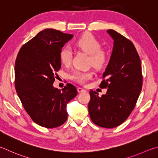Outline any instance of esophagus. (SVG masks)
I'll use <instances>...</instances> for the list:
<instances>
[{
    "instance_id": "34e87169",
    "label": "esophagus",
    "mask_w": 158,
    "mask_h": 158,
    "mask_svg": "<svg viewBox=\"0 0 158 158\" xmlns=\"http://www.w3.org/2000/svg\"><path fill=\"white\" fill-rule=\"evenodd\" d=\"M77 92H78V93L86 92H87L86 90L84 89H82V88H81V87H77Z\"/></svg>"
}]
</instances>
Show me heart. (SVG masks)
I'll list each match as a JSON object with an SVG mask.
<instances>
[{"label":"heart","mask_w":158,"mask_h":158,"mask_svg":"<svg viewBox=\"0 0 158 158\" xmlns=\"http://www.w3.org/2000/svg\"><path fill=\"white\" fill-rule=\"evenodd\" d=\"M76 46L87 54L89 55L90 62L95 67L100 68L106 62L107 57L105 52L101 50V44L97 39L90 33L82 35L75 42ZM61 63L69 65L72 60V50L69 46L61 48L59 54ZM92 73L89 71H74L71 75V78L79 84H84L87 80L91 78Z\"/></svg>","instance_id":"b5f03b06"}]
</instances>
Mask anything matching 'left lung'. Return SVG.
<instances>
[{
	"instance_id": "8db88e82",
	"label": "left lung",
	"mask_w": 158,
	"mask_h": 158,
	"mask_svg": "<svg viewBox=\"0 0 158 158\" xmlns=\"http://www.w3.org/2000/svg\"><path fill=\"white\" fill-rule=\"evenodd\" d=\"M114 40L112 52L100 84L107 93L99 97L91 89L88 104L93 123L106 128L121 125L133 110L142 88L141 60L134 44L114 30H107Z\"/></svg>"
}]
</instances>
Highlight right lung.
<instances>
[{
    "instance_id": "obj_1",
    "label": "right lung",
    "mask_w": 158,
    "mask_h": 158,
    "mask_svg": "<svg viewBox=\"0 0 158 158\" xmlns=\"http://www.w3.org/2000/svg\"><path fill=\"white\" fill-rule=\"evenodd\" d=\"M73 37L45 29L21 47L16 59L15 83L19 97L32 121L47 128L65 122L66 105L77 94L70 83L62 90L52 85L61 68L60 50Z\"/></svg>"
}]
</instances>
